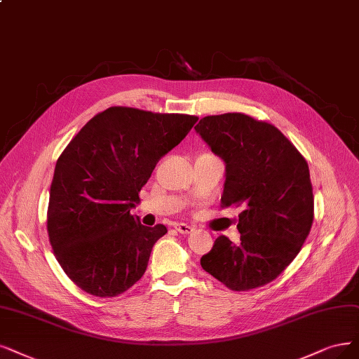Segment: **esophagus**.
<instances>
[{
	"mask_svg": "<svg viewBox=\"0 0 359 359\" xmlns=\"http://www.w3.org/2000/svg\"><path fill=\"white\" fill-rule=\"evenodd\" d=\"M175 229H176L177 232L183 233V235L191 233V232L194 231V228L191 226V224H187V223H176V224H175Z\"/></svg>",
	"mask_w": 359,
	"mask_h": 359,
	"instance_id": "1",
	"label": "esophagus"
}]
</instances>
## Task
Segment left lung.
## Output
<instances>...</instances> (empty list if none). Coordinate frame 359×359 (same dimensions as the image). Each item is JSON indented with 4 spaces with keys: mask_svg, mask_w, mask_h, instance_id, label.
<instances>
[{
    "mask_svg": "<svg viewBox=\"0 0 359 359\" xmlns=\"http://www.w3.org/2000/svg\"><path fill=\"white\" fill-rule=\"evenodd\" d=\"M196 133L226 164L222 207H241L240 243L224 235L201 257L233 291L273 281L294 260L313 222L306 159L275 126L245 114L201 118Z\"/></svg>",
    "mask_w": 359,
    "mask_h": 359,
    "instance_id": "8db88e82",
    "label": "left lung"
}]
</instances>
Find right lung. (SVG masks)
Masks as SVG:
<instances>
[{"mask_svg":"<svg viewBox=\"0 0 359 359\" xmlns=\"http://www.w3.org/2000/svg\"><path fill=\"white\" fill-rule=\"evenodd\" d=\"M198 118L112 106L93 116L60 154L50 187L48 240L71 280L115 297L143 276L164 224L143 226L130 210L156 163Z\"/></svg>","mask_w":359,"mask_h":359,"instance_id":"add662e5","label":"right lung"}]
</instances>
